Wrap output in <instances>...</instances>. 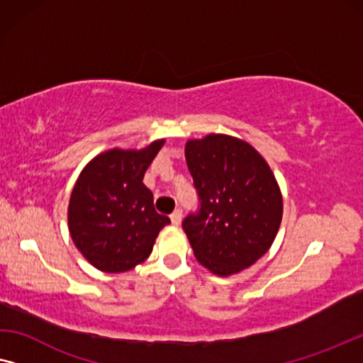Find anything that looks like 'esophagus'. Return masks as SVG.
I'll return each mask as SVG.
<instances>
[{
    "label": "esophagus",
    "mask_w": 363,
    "mask_h": 363,
    "mask_svg": "<svg viewBox=\"0 0 363 363\" xmlns=\"http://www.w3.org/2000/svg\"><path fill=\"white\" fill-rule=\"evenodd\" d=\"M171 222H172V225H181V222H182V211L181 208H177V211H174L171 213Z\"/></svg>",
    "instance_id": "esophagus-1"
}]
</instances>
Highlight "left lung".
<instances>
[{
  "mask_svg": "<svg viewBox=\"0 0 363 363\" xmlns=\"http://www.w3.org/2000/svg\"><path fill=\"white\" fill-rule=\"evenodd\" d=\"M184 152L201 197V211L182 222L194 255L217 277L243 272L268 252L279 230L277 177L250 143L230 135L189 140Z\"/></svg>",
  "mask_w": 363,
  "mask_h": 363,
  "instance_id": "8db88e82",
  "label": "left lung"
}]
</instances>
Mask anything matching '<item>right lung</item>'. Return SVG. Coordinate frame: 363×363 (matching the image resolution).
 <instances>
[{"instance_id": "right-lung-1", "label": "right lung", "mask_w": 363, "mask_h": 363, "mask_svg": "<svg viewBox=\"0 0 363 363\" xmlns=\"http://www.w3.org/2000/svg\"><path fill=\"white\" fill-rule=\"evenodd\" d=\"M164 141L141 150L100 152L75 181L67 208L69 232L84 258L100 272L125 273L145 262L161 228L171 223L155 211L152 192L143 184Z\"/></svg>"}]
</instances>
